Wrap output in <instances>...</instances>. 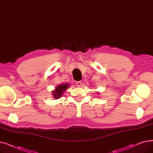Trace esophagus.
Masks as SVG:
<instances>
[{
    "label": "esophagus",
    "instance_id": "esophagus-1",
    "mask_svg": "<svg viewBox=\"0 0 153 153\" xmlns=\"http://www.w3.org/2000/svg\"><path fill=\"white\" fill-rule=\"evenodd\" d=\"M76 84L77 85V87H81L82 84L81 81H77V82H76Z\"/></svg>",
    "mask_w": 153,
    "mask_h": 153
}]
</instances>
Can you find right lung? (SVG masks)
I'll list each match as a JSON object with an SVG mask.
<instances>
[{
  "label": "right lung",
  "instance_id": "1",
  "mask_svg": "<svg viewBox=\"0 0 153 153\" xmlns=\"http://www.w3.org/2000/svg\"><path fill=\"white\" fill-rule=\"evenodd\" d=\"M69 87V84H63L62 85H59L56 88L55 91L53 92V95L54 99H59L61 97V96L63 94V92L66 90L67 88Z\"/></svg>",
  "mask_w": 153,
  "mask_h": 153
}]
</instances>
